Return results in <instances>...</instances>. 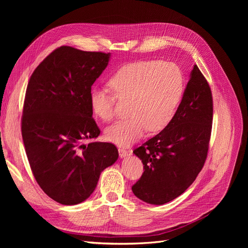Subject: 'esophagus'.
Returning <instances> with one entry per match:
<instances>
[{"label":"esophagus","instance_id":"esophagus-1","mask_svg":"<svg viewBox=\"0 0 248 248\" xmlns=\"http://www.w3.org/2000/svg\"><path fill=\"white\" fill-rule=\"evenodd\" d=\"M119 154H120V157L121 158H125L126 155H127V154H128V151H126L124 148H120L119 149Z\"/></svg>","mask_w":248,"mask_h":248}]
</instances>
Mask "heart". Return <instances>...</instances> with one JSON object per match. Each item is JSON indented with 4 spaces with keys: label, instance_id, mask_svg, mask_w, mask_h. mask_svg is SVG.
I'll return each instance as SVG.
<instances>
[{
    "label": "heart",
    "instance_id": "heart-1",
    "mask_svg": "<svg viewBox=\"0 0 248 248\" xmlns=\"http://www.w3.org/2000/svg\"><path fill=\"white\" fill-rule=\"evenodd\" d=\"M114 96L128 100L125 120L117 121L106 129L108 140L128 146L140 139L146 129L157 133L164 129L176 112L184 93V77L171 62L137 61L124 65L108 80ZM90 108L103 122L114 115L115 98L107 91L93 88L89 94Z\"/></svg>",
    "mask_w": 248,
    "mask_h": 248
}]
</instances>
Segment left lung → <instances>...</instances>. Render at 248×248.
Returning a JSON list of instances; mask_svg holds the SVG:
<instances>
[{"mask_svg":"<svg viewBox=\"0 0 248 248\" xmlns=\"http://www.w3.org/2000/svg\"><path fill=\"white\" fill-rule=\"evenodd\" d=\"M212 120L210 86L197 65H194L170 124L134 151L145 170L132 187L139 199L162 205L189 188L206 161Z\"/></svg>","mask_w":248,"mask_h":248,"instance_id":"1","label":"left lung"}]
</instances>
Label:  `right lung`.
<instances>
[{
  "mask_svg": "<svg viewBox=\"0 0 248 248\" xmlns=\"http://www.w3.org/2000/svg\"><path fill=\"white\" fill-rule=\"evenodd\" d=\"M109 58L61 46L38 65L26 90L21 129L31 170L41 189L63 205L86 200L100 173L119 158L110 142L84 144L100 134L89 94Z\"/></svg>",
  "mask_w": 248,
  "mask_h": 248,
  "instance_id": "right-lung-1",
  "label": "right lung"
}]
</instances>
